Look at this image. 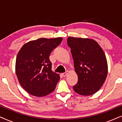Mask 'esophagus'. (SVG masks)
I'll list each match as a JSON object with an SVG mask.
<instances>
[{"label": "esophagus", "instance_id": "1", "mask_svg": "<svg viewBox=\"0 0 122 122\" xmlns=\"http://www.w3.org/2000/svg\"><path fill=\"white\" fill-rule=\"evenodd\" d=\"M67 74H68V71H66V72L62 73V74H61V76H62L63 77H65V76H66L67 75Z\"/></svg>", "mask_w": 122, "mask_h": 122}]
</instances>
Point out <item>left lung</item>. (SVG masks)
I'll return each instance as SVG.
<instances>
[{
	"mask_svg": "<svg viewBox=\"0 0 122 122\" xmlns=\"http://www.w3.org/2000/svg\"><path fill=\"white\" fill-rule=\"evenodd\" d=\"M67 44L71 49L78 78L73 89L82 96L94 94L103 86L107 76L108 65L104 51L93 39L69 36Z\"/></svg>",
	"mask_w": 122,
	"mask_h": 122,
	"instance_id": "obj_1",
	"label": "left lung"
}]
</instances>
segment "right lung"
<instances>
[{"mask_svg":"<svg viewBox=\"0 0 122 122\" xmlns=\"http://www.w3.org/2000/svg\"><path fill=\"white\" fill-rule=\"evenodd\" d=\"M62 38H39L25 44L18 53L15 72L21 86L36 97L47 96L54 91L60 79L51 71L49 56Z\"/></svg>","mask_w":122,"mask_h":122,"instance_id":"add662e5","label":"right lung"}]
</instances>
